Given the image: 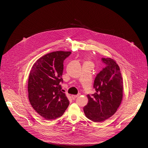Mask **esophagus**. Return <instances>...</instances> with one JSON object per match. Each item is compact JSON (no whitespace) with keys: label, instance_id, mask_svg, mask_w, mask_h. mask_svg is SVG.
Here are the masks:
<instances>
[{"label":"esophagus","instance_id":"1","mask_svg":"<svg viewBox=\"0 0 148 148\" xmlns=\"http://www.w3.org/2000/svg\"><path fill=\"white\" fill-rule=\"evenodd\" d=\"M79 96V95H72L71 97L73 99H75L76 98H77Z\"/></svg>","mask_w":148,"mask_h":148}]
</instances>
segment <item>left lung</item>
I'll return each instance as SVG.
<instances>
[{
    "mask_svg": "<svg viewBox=\"0 0 148 148\" xmlns=\"http://www.w3.org/2000/svg\"><path fill=\"white\" fill-rule=\"evenodd\" d=\"M105 65L94 83L95 93L88 95V104L83 110L86 117L100 122L110 118L119 107L123 96V81L118 65L110 58H101Z\"/></svg>",
    "mask_w": 148,
    "mask_h": 148,
    "instance_id": "8db88e82",
    "label": "left lung"
}]
</instances>
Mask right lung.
I'll return each instance as SVG.
<instances>
[{"label": "right lung", "mask_w": 148, "mask_h": 148, "mask_svg": "<svg viewBox=\"0 0 148 148\" xmlns=\"http://www.w3.org/2000/svg\"><path fill=\"white\" fill-rule=\"evenodd\" d=\"M71 51H57L45 54L36 60L30 72L28 94L34 110L45 119L59 118L68 108L69 101L62 92L60 83L64 61Z\"/></svg>", "instance_id": "obj_1"}]
</instances>
